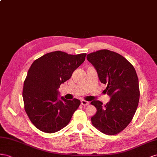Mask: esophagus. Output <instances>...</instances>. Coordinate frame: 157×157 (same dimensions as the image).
<instances>
[{
    "label": "esophagus",
    "mask_w": 157,
    "mask_h": 157,
    "mask_svg": "<svg viewBox=\"0 0 157 157\" xmlns=\"http://www.w3.org/2000/svg\"><path fill=\"white\" fill-rule=\"evenodd\" d=\"M81 103H82V105H84V106H87V105H88L90 104L89 102L86 101V100H83V99L81 101Z\"/></svg>",
    "instance_id": "esophagus-1"
}]
</instances>
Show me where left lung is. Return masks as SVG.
<instances>
[{"instance_id": "1", "label": "left lung", "mask_w": 157, "mask_h": 157, "mask_svg": "<svg viewBox=\"0 0 157 157\" xmlns=\"http://www.w3.org/2000/svg\"><path fill=\"white\" fill-rule=\"evenodd\" d=\"M87 59L97 70L104 90L111 99L106 105L91 101L97 112L91 117L92 124L107 135L118 134L130 123L137 109L139 86L133 66L115 52L101 50L87 54Z\"/></svg>"}]
</instances>
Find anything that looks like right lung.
Here are the masks:
<instances>
[{
    "instance_id": "right-lung-1",
    "label": "right lung",
    "mask_w": 157,
    "mask_h": 157,
    "mask_svg": "<svg viewBox=\"0 0 157 157\" xmlns=\"http://www.w3.org/2000/svg\"><path fill=\"white\" fill-rule=\"evenodd\" d=\"M86 56V54L71 55L55 51L42 56L31 65L24 82L22 97L28 117L39 130L53 133L70 123L81 102L78 99H58V89Z\"/></svg>"
}]
</instances>
